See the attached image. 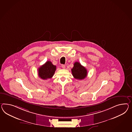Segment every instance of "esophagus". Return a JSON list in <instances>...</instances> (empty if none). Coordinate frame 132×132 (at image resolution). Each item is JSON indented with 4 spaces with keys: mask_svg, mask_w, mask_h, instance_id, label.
Wrapping results in <instances>:
<instances>
[{
    "mask_svg": "<svg viewBox=\"0 0 132 132\" xmlns=\"http://www.w3.org/2000/svg\"><path fill=\"white\" fill-rule=\"evenodd\" d=\"M61 67H62V68H63V69H64L65 68V65H64V64H62Z\"/></svg>",
    "mask_w": 132,
    "mask_h": 132,
    "instance_id": "obj_1",
    "label": "esophagus"
}]
</instances>
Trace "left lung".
Here are the masks:
<instances>
[{
  "instance_id": "1",
  "label": "left lung",
  "mask_w": 132,
  "mask_h": 132,
  "mask_svg": "<svg viewBox=\"0 0 132 132\" xmlns=\"http://www.w3.org/2000/svg\"><path fill=\"white\" fill-rule=\"evenodd\" d=\"M71 71L73 76L76 79L80 80L83 79L87 76V70L86 68L78 62L75 63Z\"/></svg>"
}]
</instances>
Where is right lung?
<instances>
[{
  "mask_svg": "<svg viewBox=\"0 0 132 132\" xmlns=\"http://www.w3.org/2000/svg\"><path fill=\"white\" fill-rule=\"evenodd\" d=\"M56 68V66L53 64L51 61H47L38 68V76L44 80L51 78L54 76Z\"/></svg>",
  "mask_w": 132,
  "mask_h": 132,
  "instance_id": "1",
  "label": "right lung"
}]
</instances>
